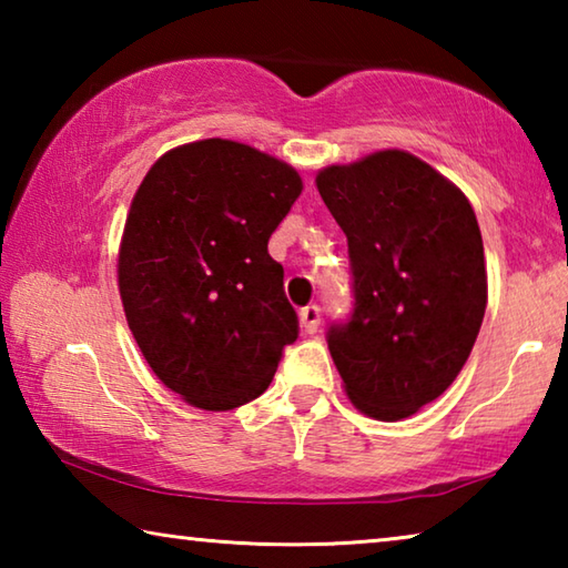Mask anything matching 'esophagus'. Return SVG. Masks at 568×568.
Segmentation results:
<instances>
[{"mask_svg": "<svg viewBox=\"0 0 568 568\" xmlns=\"http://www.w3.org/2000/svg\"><path fill=\"white\" fill-rule=\"evenodd\" d=\"M301 323L305 333H315L321 328V305H305L301 311Z\"/></svg>", "mask_w": 568, "mask_h": 568, "instance_id": "34e87169", "label": "esophagus"}]
</instances>
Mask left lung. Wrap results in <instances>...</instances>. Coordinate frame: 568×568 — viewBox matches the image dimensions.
<instances>
[{"mask_svg":"<svg viewBox=\"0 0 568 568\" xmlns=\"http://www.w3.org/2000/svg\"><path fill=\"white\" fill-rule=\"evenodd\" d=\"M315 182L351 257L353 311L325 333L335 368L363 413L408 418L456 381L484 321L474 207L400 150L325 168Z\"/></svg>","mask_w":568,"mask_h":568,"instance_id":"left-lung-1","label":"left lung"}]
</instances>
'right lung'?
<instances>
[{
	"mask_svg": "<svg viewBox=\"0 0 568 568\" xmlns=\"http://www.w3.org/2000/svg\"><path fill=\"white\" fill-rule=\"evenodd\" d=\"M301 190L291 165L230 140L170 150L142 180L120 295L150 368L192 406L257 398L295 343L297 313L267 240Z\"/></svg>",
	"mask_w": 568,
	"mask_h": 568,
	"instance_id": "1",
	"label": "right lung"
}]
</instances>
